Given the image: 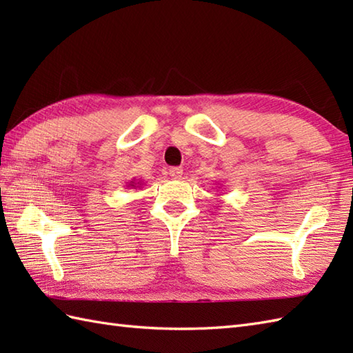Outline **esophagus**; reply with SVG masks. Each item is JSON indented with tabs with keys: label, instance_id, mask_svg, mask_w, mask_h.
<instances>
[{
	"label": "esophagus",
	"instance_id": "obj_1",
	"mask_svg": "<svg viewBox=\"0 0 353 353\" xmlns=\"http://www.w3.org/2000/svg\"><path fill=\"white\" fill-rule=\"evenodd\" d=\"M182 174H183L182 167H171V168H170V176H171L172 179H181Z\"/></svg>",
	"mask_w": 353,
	"mask_h": 353
}]
</instances>
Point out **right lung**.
<instances>
[{
	"label": "right lung",
	"mask_w": 353,
	"mask_h": 353,
	"mask_svg": "<svg viewBox=\"0 0 353 353\" xmlns=\"http://www.w3.org/2000/svg\"><path fill=\"white\" fill-rule=\"evenodd\" d=\"M139 185V183H138ZM129 186H134V182H130V185Z\"/></svg>",
	"instance_id": "add662e5"
}]
</instances>
